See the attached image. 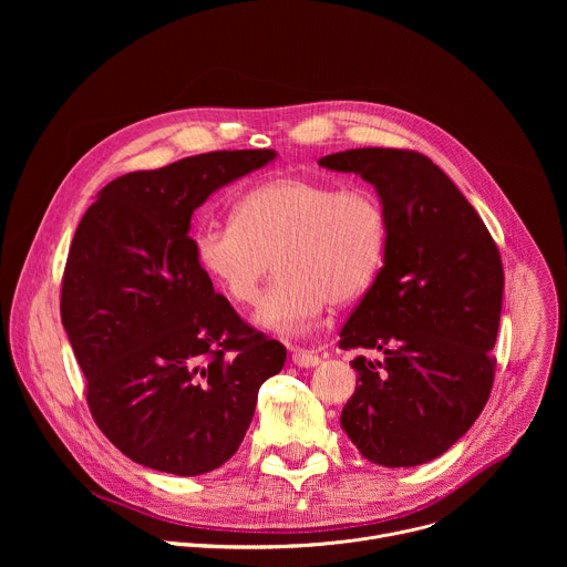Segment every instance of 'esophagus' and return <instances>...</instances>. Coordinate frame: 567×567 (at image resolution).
I'll return each mask as SVG.
<instances>
[{
	"label": "esophagus",
	"instance_id": "34e87169",
	"mask_svg": "<svg viewBox=\"0 0 567 567\" xmlns=\"http://www.w3.org/2000/svg\"><path fill=\"white\" fill-rule=\"evenodd\" d=\"M291 361L298 368H313L320 363V357L311 350H302V348H291Z\"/></svg>",
	"mask_w": 567,
	"mask_h": 567
}]
</instances>
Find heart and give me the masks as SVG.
<instances>
[{"label":"heart","mask_w":567,"mask_h":567,"mask_svg":"<svg viewBox=\"0 0 567 567\" xmlns=\"http://www.w3.org/2000/svg\"><path fill=\"white\" fill-rule=\"evenodd\" d=\"M385 245L388 219L372 190H339L296 175L249 188L235 202L233 221L195 233L199 267L237 305L258 300L276 260L280 274L256 322L278 334H300L328 302L363 293L383 265Z\"/></svg>","instance_id":"heart-1"}]
</instances>
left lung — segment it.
<instances>
[{
	"instance_id": "obj_1",
	"label": "left lung",
	"mask_w": 567,
	"mask_h": 567,
	"mask_svg": "<svg viewBox=\"0 0 567 567\" xmlns=\"http://www.w3.org/2000/svg\"><path fill=\"white\" fill-rule=\"evenodd\" d=\"M318 166L374 186L388 219L383 267L341 330L357 357V390L341 426L381 466L446 453L477 420L494 385L503 307L496 241L457 186L413 150L357 147Z\"/></svg>"
}]
</instances>
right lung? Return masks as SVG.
Segmentation results:
<instances>
[{
  "mask_svg": "<svg viewBox=\"0 0 567 567\" xmlns=\"http://www.w3.org/2000/svg\"><path fill=\"white\" fill-rule=\"evenodd\" d=\"M276 150H219L107 184L80 219L60 313L87 403L136 464L175 475L221 466L241 444L260 385L285 365L215 293L190 239L193 213Z\"/></svg>",
  "mask_w": 567,
  "mask_h": 567,
  "instance_id": "1",
  "label": "right lung"
}]
</instances>
